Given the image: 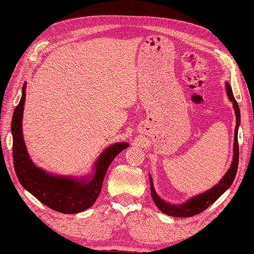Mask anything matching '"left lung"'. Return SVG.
I'll return each instance as SVG.
<instances>
[{
    "label": "left lung",
    "mask_w": 254,
    "mask_h": 254,
    "mask_svg": "<svg viewBox=\"0 0 254 254\" xmlns=\"http://www.w3.org/2000/svg\"><path fill=\"white\" fill-rule=\"evenodd\" d=\"M226 92L229 95L230 100L233 102L234 109H235L236 114V127H235V138H234V159L232 162V165L230 170L224 175V177L220 180V183L214 186L212 189L207 191L205 193H201L197 196H194L190 200H188L187 203L183 205H171L166 203L162 198L159 197V195L155 193L153 189V184L150 177V190L152 198L154 200L155 205L158 206L159 209L166 213L167 216L172 217H179V218H188L195 216V214H198L206 210L208 207H209L212 203H214L221 195H222L233 184L234 179H235L236 173H237V167H238V160H239V148H238V127L240 122V112H239V106L234 97L232 88L230 83H226Z\"/></svg>",
    "instance_id": "obj_1"
}]
</instances>
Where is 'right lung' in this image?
I'll use <instances>...</instances> for the list:
<instances>
[{
    "mask_svg": "<svg viewBox=\"0 0 254 254\" xmlns=\"http://www.w3.org/2000/svg\"><path fill=\"white\" fill-rule=\"evenodd\" d=\"M25 87L22 96L15 108L11 120L12 158L19 183L44 205L62 213H77L88 209L99 196L104 177L117 154L128 147L127 142H120L108 147L94 166V176L90 180H75L67 177H57L37 168L25 148L22 136V114L25 102Z\"/></svg>",
    "mask_w": 254,
    "mask_h": 254,
    "instance_id": "add662e5",
    "label": "right lung"
}]
</instances>
